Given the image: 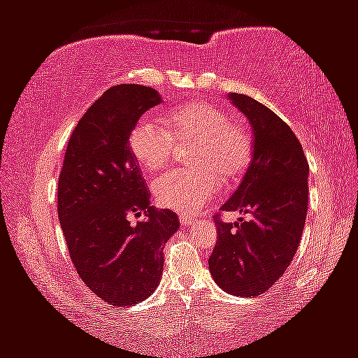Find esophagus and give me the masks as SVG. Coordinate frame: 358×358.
<instances>
[{"label": "esophagus", "instance_id": "obj_1", "mask_svg": "<svg viewBox=\"0 0 358 358\" xmlns=\"http://www.w3.org/2000/svg\"><path fill=\"white\" fill-rule=\"evenodd\" d=\"M194 218H189V217H186V215H180V223L183 227H189V225H194Z\"/></svg>", "mask_w": 358, "mask_h": 358}]
</instances>
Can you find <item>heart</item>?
Instances as JSON below:
<instances>
[{
  "mask_svg": "<svg viewBox=\"0 0 358 358\" xmlns=\"http://www.w3.org/2000/svg\"><path fill=\"white\" fill-rule=\"evenodd\" d=\"M165 127L152 115H141L130 131V149L146 172H157L178 145H196L189 162L197 170H172L152 183L156 201L167 209L196 213L243 178L252 138L246 127L231 122L227 112L206 101L186 104L169 115Z\"/></svg>",
  "mask_w": 358,
  "mask_h": 358,
  "instance_id": "1",
  "label": "heart"
}]
</instances>
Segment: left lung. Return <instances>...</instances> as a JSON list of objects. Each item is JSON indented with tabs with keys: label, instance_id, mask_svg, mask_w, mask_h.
<instances>
[{
	"label": "left lung",
	"instance_id": "left-lung-1",
	"mask_svg": "<svg viewBox=\"0 0 358 358\" xmlns=\"http://www.w3.org/2000/svg\"><path fill=\"white\" fill-rule=\"evenodd\" d=\"M248 117L252 161L222 212L250 213V220L222 222L209 257L213 281L233 296L265 292L292 262L306 225L308 164L294 131L273 110L246 94L227 96Z\"/></svg>",
	"mask_w": 358,
	"mask_h": 358
}]
</instances>
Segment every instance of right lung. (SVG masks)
I'll return each mask as SVG.
<instances>
[{
	"mask_svg": "<svg viewBox=\"0 0 358 358\" xmlns=\"http://www.w3.org/2000/svg\"><path fill=\"white\" fill-rule=\"evenodd\" d=\"M161 94L143 85H115L90 106L69 140L57 183V215L82 281L110 306L152 294L162 278L164 244L177 213L149 206V189L130 149L135 122ZM145 220L131 226L130 215Z\"/></svg>",
	"mask_w": 358,
	"mask_h": 358,
	"instance_id": "right-lung-1",
	"label": "right lung"
}]
</instances>
